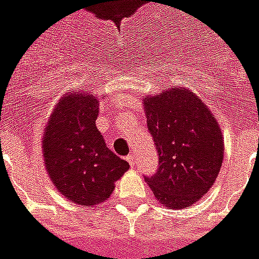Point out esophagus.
I'll use <instances>...</instances> for the list:
<instances>
[{
  "label": "esophagus",
  "instance_id": "1",
  "mask_svg": "<svg viewBox=\"0 0 259 259\" xmlns=\"http://www.w3.org/2000/svg\"><path fill=\"white\" fill-rule=\"evenodd\" d=\"M126 159H128V162H130V165H131V166L135 165V162H137V159H135V155H133V154H130V155L126 157Z\"/></svg>",
  "mask_w": 259,
  "mask_h": 259
}]
</instances>
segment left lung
Listing matches in <instances>:
<instances>
[{
  "instance_id": "1",
  "label": "left lung",
  "mask_w": 259,
  "mask_h": 259,
  "mask_svg": "<svg viewBox=\"0 0 259 259\" xmlns=\"http://www.w3.org/2000/svg\"><path fill=\"white\" fill-rule=\"evenodd\" d=\"M145 115L158 154V169L145 181L168 208L195 204L223 164L224 138L215 117L195 94L178 88L148 97Z\"/></svg>"
}]
</instances>
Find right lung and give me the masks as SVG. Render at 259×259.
<instances>
[{"label": "right lung", "mask_w": 259, "mask_h": 259, "mask_svg": "<svg viewBox=\"0 0 259 259\" xmlns=\"http://www.w3.org/2000/svg\"><path fill=\"white\" fill-rule=\"evenodd\" d=\"M95 95L71 93L57 105L45 128L42 154L57 191L78 205H97L109 198L130 164L105 144L95 121Z\"/></svg>", "instance_id": "obj_1"}]
</instances>
